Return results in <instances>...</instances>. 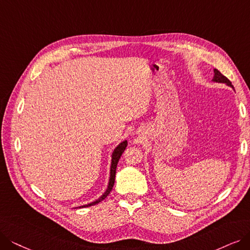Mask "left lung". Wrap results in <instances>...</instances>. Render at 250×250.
I'll list each match as a JSON object with an SVG mask.
<instances>
[{
    "instance_id": "8db88e82",
    "label": "left lung",
    "mask_w": 250,
    "mask_h": 250,
    "mask_svg": "<svg viewBox=\"0 0 250 250\" xmlns=\"http://www.w3.org/2000/svg\"><path fill=\"white\" fill-rule=\"evenodd\" d=\"M212 81H213V82H216V83H225V84H227L228 86L232 87V88L234 89V86L232 85L231 81H229V80L227 77H225L221 72L217 71L216 68H214V77H213V79H212Z\"/></svg>"
}]
</instances>
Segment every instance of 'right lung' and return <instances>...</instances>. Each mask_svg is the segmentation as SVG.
<instances>
[{
    "instance_id": "obj_1",
    "label": "right lung",
    "mask_w": 250,
    "mask_h": 250,
    "mask_svg": "<svg viewBox=\"0 0 250 250\" xmlns=\"http://www.w3.org/2000/svg\"><path fill=\"white\" fill-rule=\"evenodd\" d=\"M127 146V141H124L122 142L121 144H120L115 149L114 152L112 154V163H111V172H109V181H108V186H107V188L106 191L104 193V195L102 197H99L97 200H95L94 202H91L89 204H86V205H83V206H80V208H83V207H89V206H92V205H95L99 202H102L104 199H105L107 197V195L111 193L112 188L114 187V184H115V177H116V170H117V165H118V162H119V159L121 158L123 152L125 151V148Z\"/></svg>"
}]
</instances>
